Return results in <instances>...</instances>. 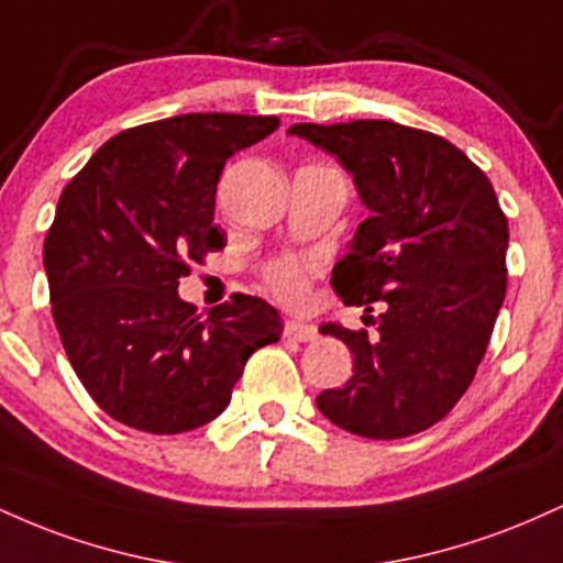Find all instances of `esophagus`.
Returning a JSON list of instances; mask_svg holds the SVG:
<instances>
[{
    "label": "esophagus",
    "mask_w": 563,
    "mask_h": 563,
    "mask_svg": "<svg viewBox=\"0 0 563 563\" xmlns=\"http://www.w3.org/2000/svg\"><path fill=\"white\" fill-rule=\"evenodd\" d=\"M283 335L294 341H314L318 339V328L307 325V322L301 320H286V325H283Z\"/></svg>",
    "instance_id": "obj_1"
}]
</instances>
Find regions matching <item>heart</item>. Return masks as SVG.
I'll return each instance as SVG.
<instances>
[{
  "instance_id": "obj_1",
  "label": "heart",
  "mask_w": 563,
  "mask_h": 563,
  "mask_svg": "<svg viewBox=\"0 0 563 563\" xmlns=\"http://www.w3.org/2000/svg\"><path fill=\"white\" fill-rule=\"evenodd\" d=\"M318 273V264L309 260H299V256H288V260H280L269 264L267 273H264V280H267V288L273 290L280 301L286 303H301L307 299L309 280Z\"/></svg>"
}]
</instances>
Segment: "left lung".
Returning a JSON list of instances; mask_svg holds the SVG:
<instances>
[{
  "mask_svg": "<svg viewBox=\"0 0 563 563\" xmlns=\"http://www.w3.org/2000/svg\"><path fill=\"white\" fill-rule=\"evenodd\" d=\"M288 132L339 158L371 211L331 286L365 318L378 307V328H320L354 354L352 378L320 394V412L357 437L418 434L466 394L506 299L508 219L495 187L423 129L360 119Z\"/></svg>",
  "mask_w": 563,
  "mask_h": 563,
  "instance_id": "left-lung-1",
  "label": "left lung"
}]
</instances>
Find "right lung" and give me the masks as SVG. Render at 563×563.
<instances>
[{"instance_id":"add662e5","label":"right lung","mask_w":563,"mask_h":563,"mask_svg":"<svg viewBox=\"0 0 563 563\" xmlns=\"http://www.w3.org/2000/svg\"><path fill=\"white\" fill-rule=\"evenodd\" d=\"M277 115L185 113L115 134L57 200L44 241L53 318L76 376L108 416L147 434L214 421L256 349L283 333L277 309L238 294L200 318L179 277L228 238L214 224L232 153Z\"/></svg>"}]
</instances>
